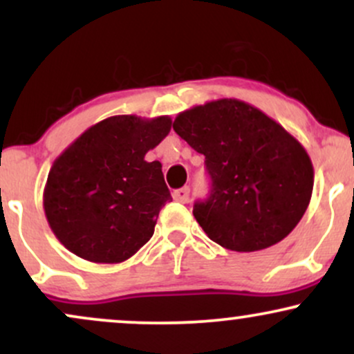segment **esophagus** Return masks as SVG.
Segmentation results:
<instances>
[{"label": "esophagus", "instance_id": "obj_1", "mask_svg": "<svg viewBox=\"0 0 354 354\" xmlns=\"http://www.w3.org/2000/svg\"><path fill=\"white\" fill-rule=\"evenodd\" d=\"M173 200L180 201V203L188 201L189 200V188H188V186H185V188H180V189H174L173 191Z\"/></svg>", "mask_w": 354, "mask_h": 354}]
</instances>
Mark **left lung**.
<instances>
[{"label": "left lung", "mask_w": 354, "mask_h": 354, "mask_svg": "<svg viewBox=\"0 0 354 354\" xmlns=\"http://www.w3.org/2000/svg\"><path fill=\"white\" fill-rule=\"evenodd\" d=\"M173 129L205 154L213 188L193 214L211 241L251 253L295 230L310 205L315 169L304 146L273 118L221 98L181 111Z\"/></svg>", "instance_id": "left-lung-1"}]
</instances>
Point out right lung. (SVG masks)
Listing matches in <instances>:
<instances>
[{
	"label": "right lung",
	"instance_id": "1",
	"mask_svg": "<svg viewBox=\"0 0 354 354\" xmlns=\"http://www.w3.org/2000/svg\"><path fill=\"white\" fill-rule=\"evenodd\" d=\"M171 118L109 116L59 154L43 208L58 241L91 263H123L149 241L171 201L160 161H146L171 131Z\"/></svg>",
	"mask_w": 354,
	"mask_h": 354
}]
</instances>
